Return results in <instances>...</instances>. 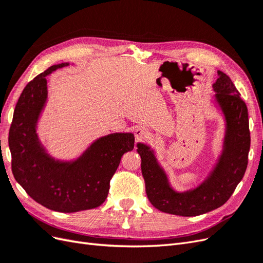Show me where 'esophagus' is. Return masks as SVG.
<instances>
[{"label":"esophagus","instance_id":"34e87169","mask_svg":"<svg viewBox=\"0 0 263 263\" xmlns=\"http://www.w3.org/2000/svg\"><path fill=\"white\" fill-rule=\"evenodd\" d=\"M134 134H135V138H136V141L147 139L148 136H149L148 130L145 128V127H142V126L136 127V128L134 129Z\"/></svg>","mask_w":263,"mask_h":263}]
</instances>
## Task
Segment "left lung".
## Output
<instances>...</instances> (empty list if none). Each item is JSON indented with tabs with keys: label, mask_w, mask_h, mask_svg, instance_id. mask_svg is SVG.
<instances>
[{
	"label": "left lung",
	"mask_w": 263,
	"mask_h": 263,
	"mask_svg": "<svg viewBox=\"0 0 263 263\" xmlns=\"http://www.w3.org/2000/svg\"><path fill=\"white\" fill-rule=\"evenodd\" d=\"M212 87L225 129L216 161L196 185L177 190L158 160L157 150L144 142L137 144L147 196L163 213L190 217L216 210L232 196L246 172L250 149L248 109L233 81L222 71H217Z\"/></svg>",
	"instance_id": "8db88e82"
}]
</instances>
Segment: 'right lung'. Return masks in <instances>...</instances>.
<instances>
[{"instance_id":"obj_1","label":"right lung","mask_w":263,"mask_h":263,"mask_svg":"<svg viewBox=\"0 0 263 263\" xmlns=\"http://www.w3.org/2000/svg\"><path fill=\"white\" fill-rule=\"evenodd\" d=\"M69 66L58 63L37 76L23 90L9 135L14 178L45 208L76 213L99 208L106 200L112 179L125 153L134 149L133 133H112L93 140L73 159L53 157L38 134L48 102V77Z\"/></svg>"}]
</instances>
